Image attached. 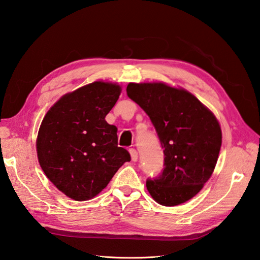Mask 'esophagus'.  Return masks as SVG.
<instances>
[{
    "label": "esophagus",
    "mask_w": 260,
    "mask_h": 260,
    "mask_svg": "<svg viewBox=\"0 0 260 260\" xmlns=\"http://www.w3.org/2000/svg\"><path fill=\"white\" fill-rule=\"evenodd\" d=\"M129 153L131 155V159L132 161H137L138 160V152L136 151L135 148H130L129 149Z\"/></svg>",
    "instance_id": "1"
}]
</instances>
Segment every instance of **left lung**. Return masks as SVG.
Listing matches in <instances>:
<instances>
[{"label":"left lung","instance_id":"1","mask_svg":"<svg viewBox=\"0 0 260 260\" xmlns=\"http://www.w3.org/2000/svg\"><path fill=\"white\" fill-rule=\"evenodd\" d=\"M127 94L147 114L164 148V169L147 179V191L164 206L191 200L217 164L222 139L217 118L190 92L161 82L129 83Z\"/></svg>","mask_w":260,"mask_h":260}]
</instances>
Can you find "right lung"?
I'll list each match as a JSON object with an SVG mask.
<instances>
[{
  "label": "right lung",
  "mask_w": 260,
  "mask_h": 260,
  "mask_svg": "<svg viewBox=\"0 0 260 260\" xmlns=\"http://www.w3.org/2000/svg\"><path fill=\"white\" fill-rule=\"evenodd\" d=\"M120 92L115 83L86 84L65 94L43 118L38 159L45 176L70 199H93L131 159L118 146L117 128L105 120Z\"/></svg>",
  "instance_id": "obj_1"
}]
</instances>
